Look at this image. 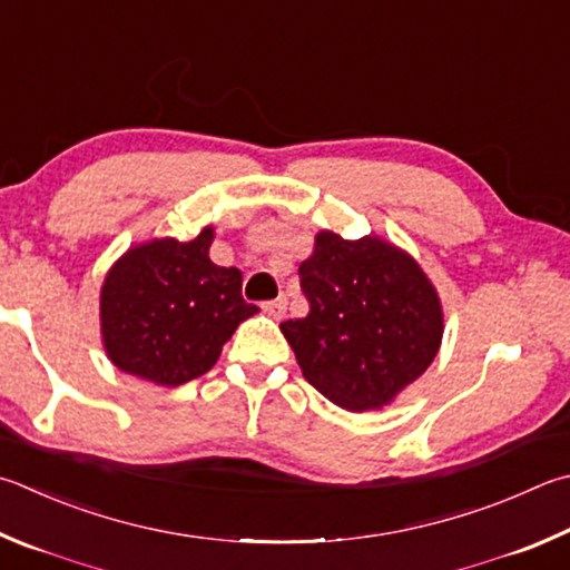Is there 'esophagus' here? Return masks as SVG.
<instances>
[{
    "label": "esophagus",
    "instance_id": "esophagus-1",
    "mask_svg": "<svg viewBox=\"0 0 570 570\" xmlns=\"http://www.w3.org/2000/svg\"><path fill=\"white\" fill-rule=\"evenodd\" d=\"M264 312L272 316V318H284L286 316V296H278L274 302H266L264 304Z\"/></svg>",
    "mask_w": 570,
    "mask_h": 570
}]
</instances>
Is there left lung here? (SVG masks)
Wrapping results in <instances>:
<instances>
[{"instance_id": "left-lung-1", "label": "left lung", "mask_w": 570, "mask_h": 570, "mask_svg": "<svg viewBox=\"0 0 570 570\" xmlns=\"http://www.w3.org/2000/svg\"><path fill=\"white\" fill-rule=\"evenodd\" d=\"M298 276L308 314L284 321L282 334L304 379L336 406L384 409L436 358L439 292L396 244L374 234L348 242L324 229Z\"/></svg>"}]
</instances>
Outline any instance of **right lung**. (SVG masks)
Listing matches in <instances>:
<instances>
[{
  "label": "right lung",
  "mask_w": 570,
  "mask_h": 570,
  "mask_svg": "<svg viewBox=\"0 0 570 570\" xmlns=\"http://www.w3.org/2000/svg\"><path fill=\"white\" fill-rule=\"evenodd\" d=\"M214 226L129 246L99 294L101 346L124 374L181 386L209 371L236 326L258 308L242 296L239 268L209 258Z\"/></svg>",
  "instance_id": "right-lung-1"
}]
</instances>
